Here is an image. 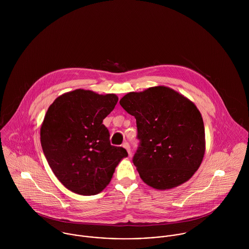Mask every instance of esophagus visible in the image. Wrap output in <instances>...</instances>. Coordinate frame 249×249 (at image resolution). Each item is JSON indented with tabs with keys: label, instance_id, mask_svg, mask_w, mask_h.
<instances>
[{
	"label": "esophagus",
	"instance_id": "obj_1",
	"mask_svg": "<svg viewBox=\"0 0 249 249\" xmlns=\"http://www.w3.org/2000/svg\"><path fill=\"white\" fill-rule=\"evenodd\" d=\"M123 147H124V148L127 150V152H128V154H129V155L131 154V151H130V146H129V143H128V142H124V143H123Z\"/></svg>",
	"mask_w": 249,
	"mask_h": 249
}]
</instances>
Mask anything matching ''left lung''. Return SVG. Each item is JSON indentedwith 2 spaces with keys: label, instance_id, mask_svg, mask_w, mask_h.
Listing matches in <instances>:
<instances>
[{
  "label": "left lung",
  "instance_id": "left-lung-1",
  "mask_svg": "<svg viewBox=\"0 0 249 249\" xmlns=\"http://www.w3.org/2000/svg\"><path fill=\"white\" fill-rule=\"evenodd\" d=\"M120 105L136 119L140 146L133 163L146 185L169 190L195 175L205 153V131L193 102L170 87L154 86L127 93Z\"/></svg>",
  "mask_w": 249,
  "mask_h": 249
}]
</instances>
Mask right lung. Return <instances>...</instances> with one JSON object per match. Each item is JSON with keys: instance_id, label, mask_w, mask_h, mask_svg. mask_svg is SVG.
I'll list each match as a JSON object with an SVG mask.
<instances>
[{"instance_id": "add662e5", "label": "right lung", "mask_w": 249, "mask_h": 249, "mask_svg": "<svg viewBox=\"0 0 249 249\" xmlns=\"http://www.w3.org/2000/svg\"><path fill=\"white\" fill-rule=\"evenodd\" d=\"M115 94L76 89L54 100L40 128L46 159L57 179L72 193L100 194L128 154L111 145L104 119L114 109Z\"/></svg>"}]
</instances>
